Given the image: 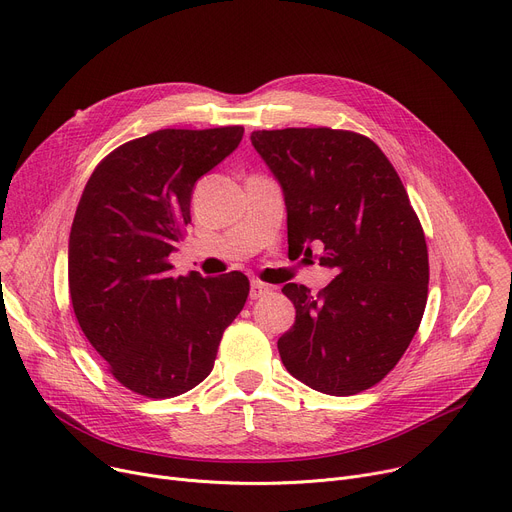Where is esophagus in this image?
Listing matches in <instances>:
<instances>
[{
	"label": "esophagus",
	"instance_id": "obj_1",
	"mask_svg": "<svg viewBox=\"0 0 512 512\" xmlns=\"http://www.w3.org/2000/svg\"><path fill=\"white\" fill-rule=\"evenodd\" d=\"M270 291H272V287H268V285H264V283H260V281H252V285H250V297H252V299H262V297H266Z\"/></svg>",
	"mask_w": 512,
	"mask_h": 512
}]
</instances>
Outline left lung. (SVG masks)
I'll list each match as a JSON object with an SVG mask.
<instances>
[{
    "label": "left lung",
    "mask_w": 512,
    "mask_h": 512,
    "mask_svg": "<svg viewBox=\"0 0 512 512\" xmlns=\"http://www.w3.org/2000/svg\"><path fill=\"white\" fill-rule=\"evenodd\" d=\"M250 139L283 188L289 252L320 248V264L336 272L318 295L283 287L295 305V324L279 338L283 365L311 389L355 396L398 365L420 326L428 295L422 225L369 137L318 127Z\"/></svg>",
    "instance_id": "1"
}]
</instances>
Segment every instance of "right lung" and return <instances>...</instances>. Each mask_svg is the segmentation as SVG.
Returning a JSON list of instances; mask_svg holds the SVG:
<instances>
[{"instance_id":"1","label":"right lung","mask_w":512,"mask_h":512,"mask_svg":"<svg viewBox=\"0 0 512 512\" xmlns=\"http://www.w3.org/2000/svg\"><path fill=\"white\" fill-rule=\"evenodd\" d=\"M244 127L162 129L108 153L92 172L69 233V295L110 375L166 400L211 371L250 281L233 270L172 277L168 256L190 223L192 188L240 145Z\"/></svg>"}]
</instances>
